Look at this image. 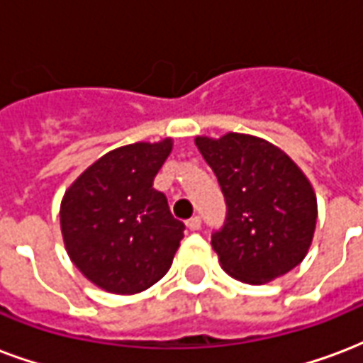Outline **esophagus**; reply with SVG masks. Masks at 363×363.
<instances>
[{"label": "esophagus", "instance_id": "1", "mask_svg": "<svg viewBox=\"0 0 363 363\" xmlns=\"http://www.w3.org/2000/svg\"><path fill=\"white\" fill-rule=\"evenodd\" d=\"M200 225H202V221H200V218H198V216H192V218L186 221V228H189L190 231H198V229H200Z\"/></svg>", "mask_w": 363, "mask_h": 363}]
</instances>
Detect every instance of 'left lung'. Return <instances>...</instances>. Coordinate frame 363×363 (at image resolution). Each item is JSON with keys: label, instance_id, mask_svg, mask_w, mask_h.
I'll return each instance as SVG.
<instances>
[{"label": "left lung", "instance_id": "8db88e82", "mask_svg": "<svg viewBox=\"0 0 363 363\" xmlns=\"http://www.w3.org/2000/svg\"><path fill=\"white\" fill-rule=\"evenodd\" d=\"M196 145L228 206L223 228L212 233L221 268L247 284H264L296 268L317 223V198L301 169L257 135H198Z\"/></svg>", "mask_w": 363, "mask_h": 363}]
</instances>
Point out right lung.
Segmentation results:
<instances>
[{
    "instance_id": "right-lung-1",
    "label": "right lung",
    "mask_w": 363,
    "mask_h": 363,
    "mask_svg": "<svg viewBox=\"0 0 363 363\" xmlns=\"http://www.w3.org/2000/svg\"><path fill=\"white\" fill-rule=\"evenodd\" d=\"M171 150V138L116 147L66 190L60 208L66 251L99 288L138 294L173 264L184 223L173 218L165 194L153 189Z\"/></svg>"
}]
</instances>
